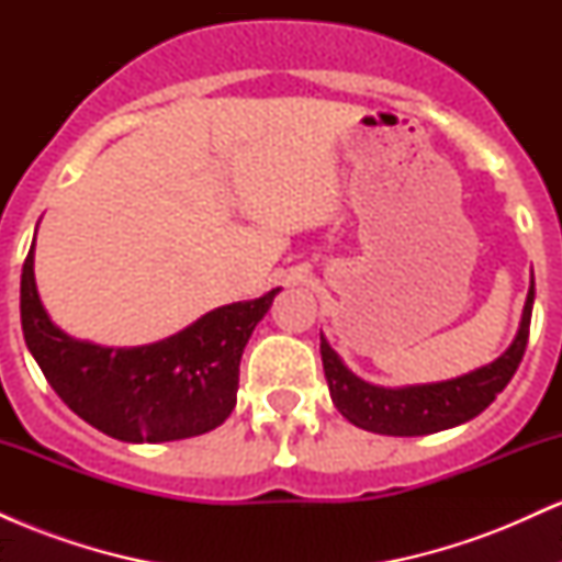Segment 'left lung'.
Wrapping results in <instances>:
<instances>
[{
	"instance_id": "left-lung-1",
	"label": "left lung",
	"mask_w": 562,
	"mask_h": 562,
	"mask_svg": "<svg viewBox=\"0 0 562 562\" xmlns=\"http://www.w3.org/2000/svg\"><path fill=\"white\" fill-rule=\"evenodd\" d=\"M531 312L533 274L518 333L502 357L460 378L441 380V383L402 385V389H385V385L367 383L353 375L338 357V351L327 344L325 335H319L322 367H325L333 404L348 423L380 436H428L473 420L494 402L496 393L505 391V385L518 370L528 344Z\"/></svg>"
}]
</instances>
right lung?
Instances as JSON below:
<instances>
[{"instance_id": "add662e5", "label": "right lung", "mask_w": 562, "mask_h": 562, "mask_svg": "<svg viewBox=\"0 0 562 562\" xmlns=\"http://www.w3.org/2000/svg\"><path fill=\"white\" fill-rule=\"evenodd\" d=\"M277 293L280 288L218 306L156 344L97 346L49 319L31 245L21 274V325L47 383L81 420L126 443L179 441L209 434L232 415L243 348Z\"/></svg>"}]
</instances>
